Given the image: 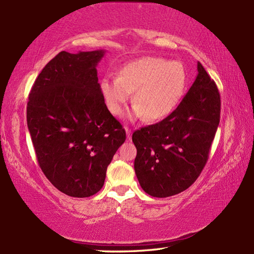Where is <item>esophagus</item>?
<instances>
[{
    "instance_id": "obj_1",
    "label": "esophagus",
    "mask_w": 254,
    "mask_h": 254,
    "mask_svg": "<svg viewBox=\"0 0 254 254\" xmlns=\"http://www.w3.org/2000/svg\"><path fill=\"white\" fill-rule=\"evenodd\" d=\"M126 128V132H127V139H131V137H132V133H131V130L130 128H128L127 127H124Z\"/></svg>"
}]
</instances>
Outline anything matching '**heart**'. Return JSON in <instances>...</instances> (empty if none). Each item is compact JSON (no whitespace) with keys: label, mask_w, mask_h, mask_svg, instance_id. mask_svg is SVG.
<instances>
[{"label":"heart","mask_w":254,"mask_h":254,"mask_svg":"<svg viewBox=\"0 0 254 254\" xmlns=\"http://www.w3.org/2000/svg\"><path fill=\"white\" fill-rule=\"evenodd\" d=\"M187 80L182 63L145 57L126 64L119 77L105 76L100 89L113 116L121 115L134 91L133 117L156 121L176 109L185 94Z\"/></svg>","instance_id":"1"}]
</instances>
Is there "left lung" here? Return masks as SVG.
<instances>
[{"label": "left lung", "mask_w": 254, "mask_h": 254, "mask_svg": "<svg viewBox=\"0 0 254 254\" xmlns=\"http://www.w3.org/2000/svg\"><path fill=\"white\" fill-rule=\"evenodd\" d=\"M197 76L170 115L133 133L134 169L143 190L167 197L191 187L209 156L220 118L216 84L197 62Z\"/></svg>", "instance_id": "8db88e82"}]
</instances>
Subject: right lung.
I'll return each instance as SVG.
<instances>
[{
  "label": "right lung",
  "instance_id": "obj_1",
  "mask_svg": "<svg viewBox=\"0 0 254 254\" xmlns=\"http://www.w3.org/2000/svg\"><path fill=\"white\" fill-rule=\"evenodd\" d=\"M104 50L61 51L42 68L28 97L27 126L38 164L59 191L88 197L126 141L105 104L97 76Z\"/></svg>",
  "mask_w": 254,
  "mask_h": 254
}]
</instances>
